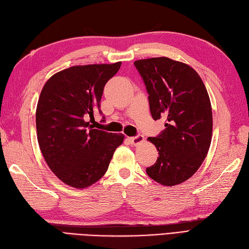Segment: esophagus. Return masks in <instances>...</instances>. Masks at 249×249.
Masks as SVG:
<instances>
[{
  "label": "esophagus",
  "instance_id": "34e87169",
  "mask_svg": "<svg viewBox=\"0 0 249 249\" xmlns=\"http://www.w3.org/2000/svg\"><path fill=\"white\" fill-rule=\"evenodd\" d=\"M143 140L145 139H143L142 135H137L134 137H131L130 142H131V143H133L134 146H137V145H140V143H142L143 142Z\"/></svg>",
  "mask_w": 249,
  "mask_h": 249
}]
</instances>
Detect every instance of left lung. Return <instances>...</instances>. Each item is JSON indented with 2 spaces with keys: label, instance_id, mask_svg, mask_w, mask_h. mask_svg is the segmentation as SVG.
Masks as SVG:
<instances>
[{
  "label": "left lung",
  "instance_id": "obj_1",
  "mask_svg": "<svg viewBox=\"0 0 249 249\" xmlns=\"http://www.w3.org/2000/svg\"><path fill=\"white\" fill-rule=\"evenodd\" d=\"M145 82L154 120L166 119L158 137H148L159 151L146 168L158 183L175 186L189 180L201 166L212 140L211 101L201 78L191 66L168 57L135 60Z\"/></svg>",
  "mask_w": 249,
  "mask_h": 249
}]
</instances>
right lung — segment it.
Instances as JSON below:
<instances>
[{
  "mask_svg": "<svg viewBox=\"0 0 249 249\" xmlns=\"http://www.w3.org/2000/svg\"><path fill=\"white\" fill-rule=\"evenodd\" d=\"M120 66L121 62L72 66L53 74L40 92L36 108L40 151L53 174L74 189L100 180L124 142V134L93 129L88 121L96 110L102 113L104 85Z\"/></svg>",
  "mask_w": 249,
  "mask_h": 249,
  "instance_id": "1",
  "label": "right lung"
}]
</instances>
